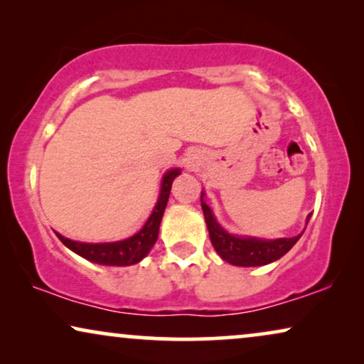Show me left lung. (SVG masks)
Instances as JSON below:
<instances>
[{
  "instance_id": "8db88e82",
  "label": "left lung",
  "mask_w": 364,
  "mask_h": 364,
  "mask_svg": "<svg viewBox=\"0 0 364 364\" xmlns=\"http://www.w3.org/2000/svg\"><path fill=\"white\" fill-rule=\"evenodd\" d=\"M205 192L200 193V203L203 217H205V223L208 228V235H210V242L222 260L235 267H262L268 265V263L277 262L282 258L290 248L300 240L303 235V230L300 235L290 237V238H273V240H267V238L258 237H247V235H235V233L227 232L220 223L217 222L213 210L207 205L205 202ZM310 215L306 217V223L310 222ZM306 228V227H305Z\"/></svg>"
}]
</instances>
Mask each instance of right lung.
Here are the masks:
<instances>
[{
    "mask_svg": "<svg viewBox=\"0 0 364 364\" xmlns=\"http://www.w3.org/2000/svg\"><path fill=\"white\" fill-rule=\"evenodd\" d=\"M181 168H171L164 173L161 192H159V198L156 202V207L152 208L151 217L144 223V227L132 237L124 238V240L117 242H104V243H87V242H76L71 238L63 237L61 233L56 232L59 240L66 245L69 250L77 253L79 257L86 258V260L92 263H99V265L107 267H129L134 263H139L142 258L149 255L152 250L154 243L157 242L159 237V227H161L164 210L167 207L168 196H171V187L173 178L181 176Z\"/></svg>",
    "mask_w": 364,
    "mask_h": 364,
    "instance_id": "add662e5",
    "label": "right lung"
}]
</instances>
